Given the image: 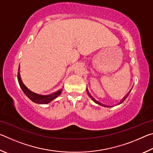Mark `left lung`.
Here are the masks:
<instances>
[{
	"label": "left lung",
	"mask_w": 153,
	"mask_h": 153,
	"mask_svg": "<svg viewBox=\"0 0 153 153\" xmlns=\"http://www.w3.org/2000/svg\"><path fill=\"white\" fill-rule=\"evenodd\" d=\"M87 92H88V94H89V96H90V98H92V99L93 100V101H94V102H95L96 103H97V104H98V105H102V106H105V105H103L102 104H101V103H100V102H98V101H97V100H96L95 99H94V98H93L92 97H91V96H90V94H89V92H88V90H87ZM127 98V97H125V98H123V100H121V102L120 103V104H121V103H122L123 101H124V100H126V98ZM105 107H109V106H105Z\"/></svg>",
	"instance_id": "obj_1"
}]
</instances>
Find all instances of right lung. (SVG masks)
I'll list each match as a JSON object with an SVG mask.
<instances>
[{
  "label": "right lung",
  "instance_id": "add662e5",
  "mask_svg": "<svg viewBox=\"0 0 153 153\" xmlns=\"http://www.w3.org/2000/svg\"><path fill=\"white\" fill-rule=\"evenodd\" d=\"M17 79L18 82H19V86L21 87V88L22 89L23 92H24L25 95L30 98V99L33 101V102L36 103H38V104H47V103L50 102L52 100L55 99V98H56L58 96L61 94L62 89L59 90V91L56 92L53 94H51L50 95H39L36 93L33 92L32 91L27 88L25 86V85L23 84V82L21 79L20 77V75H19V72L17 73Z\"/></svg>",
  "mask_w": 153,
  "mask_h": 153
}]
</instances>
